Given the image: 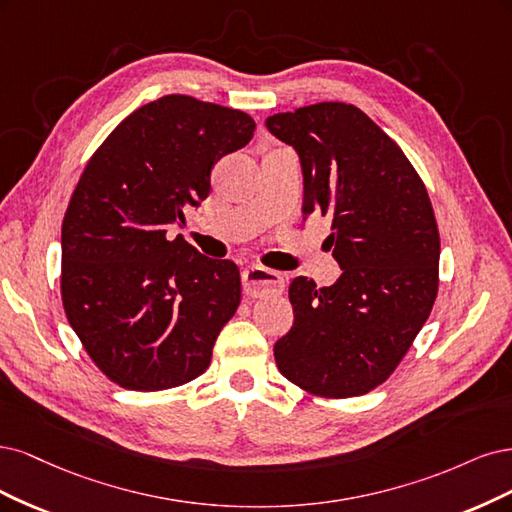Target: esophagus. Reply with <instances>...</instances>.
Returning a JSON list of instances; mask_svg holds the SVG:
<instances>
[{
	"label": "esophagus",
	"mask_w": 512,
	"mask_h": 512,
	"mask_svg": "<svg viewBox=\"0 0 512 512\" xmlns=\"http://www.w3.org/2000/svg\"><path fill=\"white\" fill-rule=\"evenodd\" d=\"M242 287L249 298H266V295L283 293L285 278L276 270L263 266H249L242 272Z\"/></svg>",
	"instance_id": "1"
}]
</instances>
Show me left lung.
Returning a JSON list of instances; mask_svg holds the SVG:
<instances>
[{"instance_id":"8db88e82","label":"left lung","mask_w":512,"mask_h":512,"mask_svg":"<svg viewBox=\"0 0 512 512\" xmlns=\"http://www.w3.org/2000/svg\"><path fill=\"white\" fill-rule=\"evenodd\" d=\"M293 146L304 214L332 217V287L293 278V325L274 344L287 381L321 398H353L385 383L421 332L438 293L440 236L417 170L353 104L321 102L266 119Z\"/></svg>"}]
</instances>
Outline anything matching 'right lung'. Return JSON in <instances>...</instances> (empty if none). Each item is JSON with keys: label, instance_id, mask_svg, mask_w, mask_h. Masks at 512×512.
I'll use <instances>...</instances> for the list:
<instances>
[{"label": "right lung", "instance_id": "1", "mask_svg": "<svg viewBox=\"0 0 512 512\" xmlns=\"http://www.w3.org/2000/svg\"><path fill=\"white\" fill-rule=\"evenodd\" d=\"M253 131L242 110L166 95L131 112L89 159L61 227V300L112 383L161 391L210 366L240 304V272L166 234Z\"/></svg>", "mask_w": 512, "mask_h": 512}]
</instances>
